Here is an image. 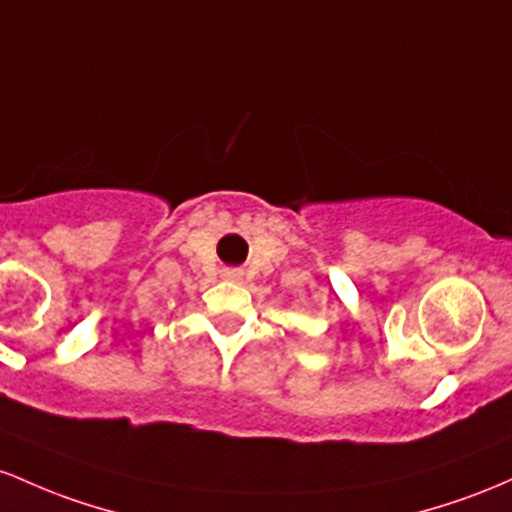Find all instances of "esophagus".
I'll return each instance as SVG.
<instances>
[{
    "label": "esophagus",
    "instance_id": "1",
    "mask_svg": "<svg viewBox=\"0 0 512 512\" xmlns=\"http://www.w3.org/2000/svg\"><path fill=\"white\" fill-rule=\"evenodd\" d=\"M227 275H229V278H232V275H234V273H227Z\"/></svg>",
    "mask_w": 512,
    "mask_h": 512
}]
</instances>
